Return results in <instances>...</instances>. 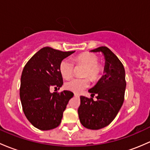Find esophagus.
<instances>
[{
  "mask_svg": "<svg viewBox=\"0 0 150 150\" xmlns=\"http://www.w3.org/2000/svg\"><path fill=\"white\" fill-rule=\"evenodd\" d=\"M74 96H75V97H79V96H80V95H79V94L74 93Z\"/></svg>",
  "mask_w": 150,
  "mask_h": 150,
  "instance_id": "1",
  "label": "esophagus"
}]
</instances>
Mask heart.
<instances>
[{
  "label": "heart",
  "instance_id": "obj_1",
  "mask_svg": "<svg viewBox=\"0 0 150 150\" xmlns=\"http://www.w3.org/2000/svg\"><path fill=\"white\" fill-rule=\"evenodd\" d=\"M74 64L82 65L84 66L83 76H89L92 81H96L101 76L102 66L98 64V58L90 52H83L74 58ZM59 71L64 79H68L72 75L74 71V64L68 59L61 61L59 65ZM89 84L88 77L71 79L65 83V88L74 92H81L87 88Z\"/></svg>",
  "mask_w": 150,
  "mask_h": 150
}]
</instances>
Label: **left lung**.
Segmentation results:
<instances>
[{
    "mask_svg": "<svg viewBox=\"0 0 150 150\" xmlns=\"http://www.w3.org/2000/svg\"><path fill=\"white\" fill-rule=\"evenodd\" d=\"M92 52H102L105 59V74L89 92L92 98L81 96L79 118L83 126L98 130L109 125L119 112L124 101L126 82L123 65L108 47L101 46ZM97 95V100H93Z\"/></svg>",
    "mask_w": 150,
    "mask_h": 150,
    "instance_id": "1",
    "label": "left lung"
}]
</instances>
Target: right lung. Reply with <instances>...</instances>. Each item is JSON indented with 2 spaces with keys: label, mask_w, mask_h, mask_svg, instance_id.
I'll return each instance as SVG.
<instances>
[{
  "label": "right lung",
  "mask_w": 150,
  "mask_h": 150,
  "mask_svg": "<svg viewBox=\"0 0 150 150\" xmlns=\"http://www.w3.org/2000/svg\"><path fill=\"white\" fill-rule=\"evenodd\" d=\"M74 52L45 47L37 52L24 67L20 99L24 115L37 129L50 130L61 123L64 111L74 93L68 90L51 93L50 89H59L63 85L60 63Z\"/></svg>",
  "instance_id": "add662e5"
}]
</instances>
